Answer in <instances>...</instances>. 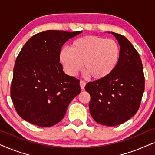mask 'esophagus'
Returning <instances> with one entry per match:
<instances>
[{
    "label": "esophagus",
    "mask_w": 155,
    "mask_h": 155,
    "mask_svg": "<svg viewBox=\"0 0 155 155\" xmlns=\"http://www.w3.org/2000/svg\"><path fill=\"white\" fill-rule=\"evenodd\" d=\"M85 84H86L85 82H84V81H82V80H80V88H81L82 90H84V87H85Z\"/></svg>",
    "instance_id": "esophagus-1"
}]
</instances>
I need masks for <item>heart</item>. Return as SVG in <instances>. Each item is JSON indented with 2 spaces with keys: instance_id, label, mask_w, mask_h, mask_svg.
<instances>
[{
  "instance_id": "1",
  "label": "heart",
  "mask_w": 155,
  "mask_h": 155,
  "mask_svg": "<svg viewBox=\"0 0 155 155\" xmlns=\"http://www.w3.org/2000/svg\"><path fill=\"white\" fill-rule=\"evenodd\" d=\"M120 57V46L115 40L85 36L74 40L69 48H62L59 61L70 76L77 75L83 63L84 75L99 80L109 77L115 71Z\"/></svg>"
}]
</instances>
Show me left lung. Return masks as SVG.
I'll return each mask as SVG.
<instances>
[{
	"instance_id": "1",
	"label": "left lung",
	"mask_w": 155,
	"mask_h": 155,
	"mask_svg": "<svg viewBox=\"0 0 155 155\" xmlns=\"http://www.w3.org/2000/svg\"><path fill=\"white\" fill-rule=\"evenodd\" d=\"M109 33L120 45L119 63L109 77L88 82L85 90L90 94L89 107L95 121L115 126L137 113L145 90V77L141 59L133 44L124 36Z\"/></svg>"
}]
</instances>
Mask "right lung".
I'll use <instances>...</instances> for the list:
<instances>
[{
    "instance_id": "right-lung-1",
    "label": "right lung",
    "mask_w": 155,
    "mask_h": 155,
    "mask_svg": "<svg viewBox=\"0 0 155 155\" xmlns=\"http://www.w3.org/2000/svg\"><path fill=\"white\" fill-rule=\"evenodd\" d=\"M82 31L46 30L26 42L13 69L10 96L22 119L50 127L64 117L71 101L80 94V80L63 71L59 54L63 44Z\"/></svg>"
}]
</instances>
